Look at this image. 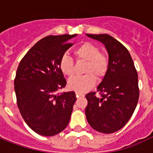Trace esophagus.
I'll list each match as a JSON object with an SVG mask.
<instances>
[{
    "label": "esophagus",
    "instance_id": "obj_1",
    "mask_svg": "<svg viewBox=\"0 0 153 153\" xmlns=\"http://www.w3.org/2000/svg\"><path fill=\"white\" fill-rule=\"evenodd\" d=\"M83 93H78V92H77V93H76V97H83Z\"/></svg>",
    "mask_w": 153,
    "mask_h": 153
}]
</instances>
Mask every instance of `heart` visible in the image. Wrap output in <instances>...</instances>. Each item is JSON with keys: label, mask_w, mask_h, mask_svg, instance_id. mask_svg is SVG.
Instances as JSON below:
<instances>
[{"label": "heart", "mask_w": 153, "mask_h": 153, "mask_svg": "<svg viewBox=\"0 0 153 153\" xmlns=\"http://www.w3.org/2000/svg\"><path fill=\"white\" fill-rule=\"evenodd\" d=\"M74 54L78 60L86 61L83 76H75L68 81V87L78 93H84L93 88L98 79L106 76L109 69V58L104 52L100 51L96 44L86 42L77 47ZM61 72L66 76H72L74 73V61L67 54L60 57L59 62Z\"/></svg>", "instance_id": "1"}]
</instances>
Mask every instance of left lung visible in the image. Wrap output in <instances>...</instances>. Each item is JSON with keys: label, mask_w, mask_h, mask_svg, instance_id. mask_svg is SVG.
Wrapping results in <instances>:
<instances>
[{"label": "left lung", "mask_w": 153, "mask_h": 153, "mask_svg": "<svg viewBox=\"0 0 153 153\" xmlns=\"http://www.w3.org/2000/svg\"><path fill=\"white\" fill-rule=\"evenodd\" d=\"M88 36L102 42L109 54V69L97 92L87 94L85 109L91 127L103 134H111L125 126L134 111L138 97V73L127 48L108 34Z\"/></svg>", "instance_id": "1"}]
</instances>
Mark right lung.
I'll list each match as a JSON object with an SVG mask.
<instances>
[{"label":"right lung","instance_id":"right-lung-1","mask_svg":"<svg viewBox=\"0 0 153 153\" xmlns=\"http://www.w3.org/2000/svg\"><path fill=\"white\" fill-rule=\"evenodd\" d=\"M76 34L47 36L28 51L19 65L15 91L19 112L38 134L54 136L66 128L76 101L74 92L58 93L66 85L60 57Z\"/></svg>","mask_w":153,"mask_h":153}]
</instances>
